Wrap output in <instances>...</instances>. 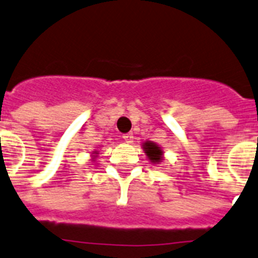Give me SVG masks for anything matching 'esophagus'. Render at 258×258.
<instances>
[{
    "label": "esophagus",
    "mask_w": 258,
    "mask_h": 258,
    "mask_svg": "<svg viewBox=\"0 0 258 258\" xmlns=\"http://www.w3.org/2000/svg\"><path fill=\"white\" fill-rule=\"evenodd\" d=\"M123 140L126 143H128V144H131L132 140H134V136H132V134H126V135H123L122 136Z\"/></svg>",
    "instance_id": "34e87169"
}]
</instances>
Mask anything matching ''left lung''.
<instances>
[{
	"label": "left lung",
	"instance_id": "left-lung-1",
	"mask_svg": "<svg viewBox=\"0 0 258 258\" xmlns=\"http://www.w3.org/2000/svg\"><path fill=\"white\" fill-rule=\"evenodd\" d=\"M143 149L147 157L151 160L153 163H160L163 158V152L156 143L153 142H145L143 144Z\"/></svg>",
	"mask_w": 258,
	"mask_h": 258
}]
</instances>
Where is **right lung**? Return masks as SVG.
Listing matches in <instances>:
<instances>
[{"label": "right lung", "mask_w": 258, "mask_h": 258, "mask_svg": "<svg viewBox=\"0 0 258 258\" xmlns=\"http://www.w3.org/2000/svg\"><path fill=\"white\" fill-rule=\"evenodd\" d=\"M93 154H98V153H97V152H95V153H93ZM93 160H95V158H93Z\"/></svg>", "instance_id": "obj_1"}]
</instances>
